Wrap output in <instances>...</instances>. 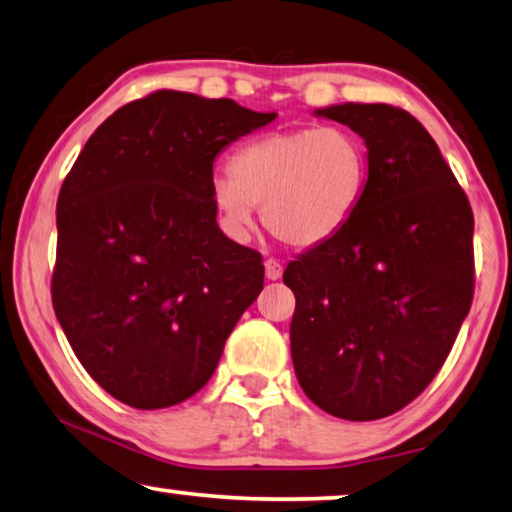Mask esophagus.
<instances>
[{
	"mask_svg": "<svg viewBox=\"0 0 512 512\" xmlns=\"http://www.w3.org/2000/svg\"><path fill=\"white\" fill-rule=\"evenodd\" d=\"M263 265H265V277H268L270 281H277V279H281V274H284L281 263L274 261V258H268V261H265Z\"/></svg>",
	"mask_w": 512,
	"mask_h": 512,
	"instance_id": "1",
	"label": "esophagus"
}]
</instances>
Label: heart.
Returning <instances> with one entry per match:
<instances>
[{"mask_svg": "<svg viewBox=\"0 0 512 512\" xmlns=\"http://www.w3.org/2000/svg\"><path fill=\"white\" fill-rule=\"evenodd\" d=\"M367 184V150L342 127L281 131L242 145L231 173L210 182L214 210L233 238H247L256 205L274 238L316 247L342 231Z\"/></svg>", "mask_w": 512, "mask_h": 512, "instance_id": "b5f03b06", "label": "heart"}]
</instances>
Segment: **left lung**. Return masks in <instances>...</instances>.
<instances>
[{
  "instance_id": "8db88e82",
  "label": "left lung",
  "mask_w": 512,
  "mask_h": 512,
  "mask_svg": "<svg viewBox=\"0 0 512 512\" xmlns=\"http://www.w3.org/2000/svg\"><path fill=\"white\" fill-rule=\"evenodd\" d=\"M316 117L367 147L358 210L288 263L291 358L330 416L379 420L413 402L446 362L473 298V214L439 145L406 110L335 103Z\"/></svg>"
}]
</instances>
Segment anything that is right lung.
I'll return each mask as SVG.
<instances>
[{
    "label": "right lung",
    "mask_w": 512,
    "mask_h": 512,
    "mask_svg": "<svg viewBox=\"0 0 512 512\" xmlns=\"http://www.w3.org/2000/svg\"><path fill=\"white\" fill-rule=\"evenodd\" d=\"M274 117L161 90L115 110L66 175L55 316L87 374L133 409L196 395L263 291L261 256L221 231L210 182L217 154Z\"/></svg>",
    "instance_id": "add662e5"
}]
</instances>
